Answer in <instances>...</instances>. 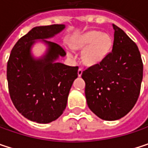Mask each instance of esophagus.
<instances>
[{"instance_id": "obj_1", "label": "esophagus", "mask_w": 148, "mask_h": 148, "mask_svg": "<svg viewBox=\"0 0 148 148\" xmlns=\"http://www.w3.org/2000/svg\"><path fill=\"white\" fill-rule=\"evenodd\" d=\"M82 73H83V69H79V70H78V76H81L82 75Z\"/></svg>"}]
</instances>
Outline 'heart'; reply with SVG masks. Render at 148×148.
Here are the masks:
<instances>
[{"mask_svg":"<svg viewBox=\"0 0 148 148\" xmlns=\"http://www.w3.org/2000/svg\"><path fill=\"white\" fill-rule=\"evenodd\" d=\"M112 45L111 37L99 31L86 32L72 43L73 48L83 49L81 58L87 66H94L103 61L110 54ZM69 55L73 56L71 52Z\"/></svg>","mask_w":148,"mask_h":148,"instance_id":"obj_1","label":"heart"}]
</instances>
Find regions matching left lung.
Returning <instances> with one entry per match:
<instances>
[{"label": "left lung", "mask_w": 148, "mask_h": 148, "mask_svg": "<svg viewBox=\"0 0 148 148\" xmlns=\"http://www.w3.org/2000/svg\"><path fill=\"white\" fill-rule=\"evenodd\" d=\"M112 51L100 63L82 73L89 109L99 118L115 121L134 106L140 91L143 63L137 45L113 25Z\"/></svg>", "instance_id": "left-lung-1"}]
</instances>
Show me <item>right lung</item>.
<instances>
[{
    "mask_svg": "<svg viewBox=\"0 0 148 148\" xmlns=\"http://www.w3.org/2000/svg\"><path fill=\"white\" fill-rule=\"evenodd\" d=\"M65 28V25L37 26L23 36L14 46L7 68L11 99L22 116L38 123L56 120L67 106L68 97L78 67L56 61L66 52L57 44L47 39ZM37 40L48 48L45 56L35 58L31 49Z\"/></svg>",
    "mask_w": 148,
    "mask_h": 148,
    "instance_id": "1",
    "label": "right lung"
}]
</instances>
